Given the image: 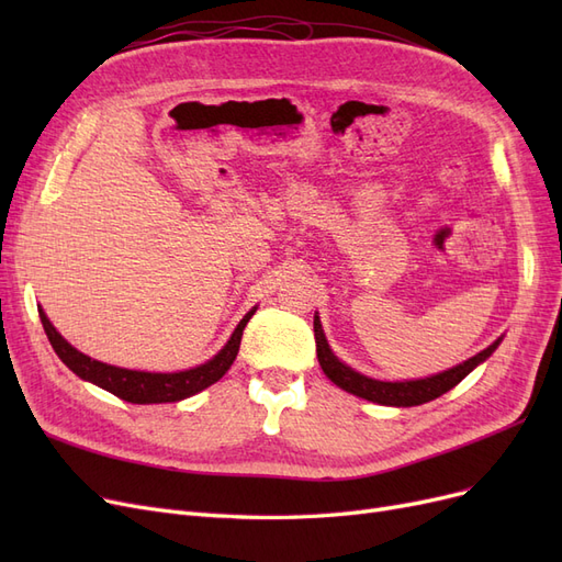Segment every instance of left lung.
Listing matches in <instances>:
<instances>
[{"instance_id": "left-lung-1", "label": "left lung", "mask_w": 562, "mask_h": 562, "mask_svg": "<svg viewBox=\"0 0 562 562\" xmlns=\"http://www.w3.org/2000/svg\"><path fill=\"white\" fill-rule=\"evenodd\" d=\"M314 337H316L318 363L330 382H335L339 389H345V391H349V394L359 396V398L380 403V405H394V407H413V405H422V403H429L438 396H443L446 391H450L452 386L462 382L475 366H481L485 359H490L492 351H495L502 342V337H499L481 353L471 356L469 361L459 363L446 372H438V375H431V378L405 380V382H380V380L361 375V372H356L353 368L345 366L337 359L333 349L328 347L326 335H323L318 316H314Z\"/></svg>"}]
</instances>
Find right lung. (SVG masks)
<instances>
[{"mask_svg":"<svg viewBox=\"0 0 562 562\" xmlns=\"http://www.w3.org/2000/svg\"><path fill=\"white\" fill-rule=\"evenodd\" d=\"M255 314V307L239 321V326L234 328L229 342L220 349L211 361L201 363L190 370H180V372H143V370H126V368H116L100 363L91 356L77 351L67 339L54 328V323L48 321V316L40 310V318L44 333L48 337L50 347L58 353V359L70 368L77 378L93 382L95 386L110 391V394L119 396L122 401L128 403H176L182 398H190L206 386L215 384L220 378L225 375L229 366L234 363L236 353H239L241 345V335L246 323Z\"/></svg>","mask_w":562,"mask_h":562,"instance_id":"add662e5","label":"right lung"}]
</instances>
